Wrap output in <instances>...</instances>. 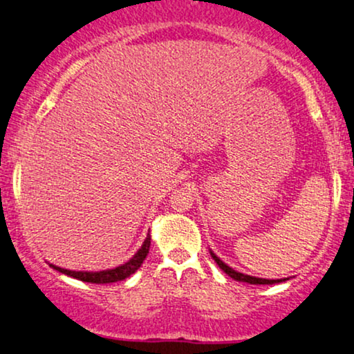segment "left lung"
I'll use <instances>...</instances> for the list:
<instances>
[{"label": "left lung", "mask_w": 354, "mask_h": 354, "mask_svg": "<svg viewBox=\"0 0 354 354\" xmlns=\"http://www.w3.org/2000/svg\"><path fill=\"white\" fill-rule=\"evenodd\" d=\"M210 254H212L214 261L217 263L218 268H221V270L225 272V274H229L232 279H235V281H241V283H248V284H274V283H281V281H283V279H261V277H253V276H248V274H241V272L232 270L230 266H227L225 263L221 261V259H218L212 252H210Z\"/></svg>", "instance_id": "left-lung-1"}]
</instances>
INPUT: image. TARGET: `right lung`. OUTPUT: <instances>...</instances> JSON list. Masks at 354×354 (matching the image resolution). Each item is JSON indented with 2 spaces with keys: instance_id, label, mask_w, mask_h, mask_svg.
I'll list each match as a JSON object with an SVG mask.
<instances>
[{
  "instance_id": "1",
  "label": "right lung",
  "mask_w": 354,
  "mask_h": 354,
  "mask_svg": "<svg viewBox=\"0 0 354 354\" xmlns=\"http://www.w3.org/2000/svg\"><path fill=\"white\" fill-rule=\"evenodd\" d=\"M149 248H150V235L147 236L144 245H142L140 250L133 254V257L129 259L127 263L122 266L114 268V270H106V271H97V272H86V271H68V270H62V268L50 265L53 270L64 272L66 276L77 277L80 281H84V283H93V284H107V283H115V281H122L125 277H129L133 274L138 268H140L144 259L149 254Z\"/></svg>"
}]
</instances>
